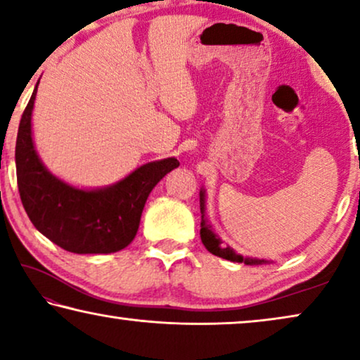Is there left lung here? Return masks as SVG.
Wrapping results in <instances>:
<instances>
[{
	"mask_svg": "<svg viewBox=\"0 0 360 360\" xmlns=\"http://www.w3.org/2000/svg\"><path fill=\"white\" fill-rule=\"evenodd\" d=\"M200 210H201V242L205 245L207 252H211L216 257H221L224 259H229V262L233 263H245V264H266V259H259V258H250V257H242L240 253H237L236 250L229 247V245H222L221 237L212 231V226L207 221L206 217V191L205 188H201L200 191Z\"/></svg>",
	"mask_w": 360,
	"mask_h": 360,
	"instance_id": "obj_1",
	"label": "left lung"
}]
</instances>
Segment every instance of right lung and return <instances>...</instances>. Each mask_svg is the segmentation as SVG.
<instances>
[{
	"label": "right lung",
	"mask_w": 360,
	"mask_h": 360,
	"mask_svg": "<svg viewBox=\"0 0 360 360\" xmlns=\"http://www.w3.org/2000/svg\"><path fill=\"white\" fill-rule=\"evenodd\" d=\"M39 86V82H37ZM37 86L25 107L15 141L20 201L40 233L71 253H115L136 237L149 193L180 165L175 158L148 162L117 184L77 188L55 176L41 162L32 139Z\"/></svg>",
	"instance_id": "add662e5"
}]
</instances>
